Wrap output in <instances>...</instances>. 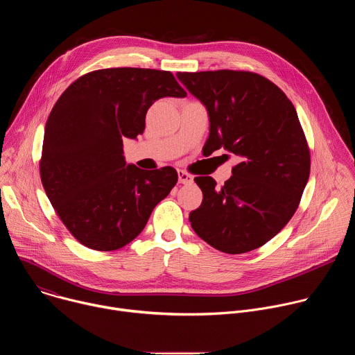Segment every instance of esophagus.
Here are the masks:
<instances>
[{
    "instance_id": "34e87169",
    "label": "esophagus",
    "mask_w": 355,
    "mask_h": 355,
    "mask_svg": "<svg viewBox=\"0 0 355 355\" xmlns=\"http://www.w3.org/2000/svg\"><path fill=\"white\" fill-rule=\"evenodd\" d=\"M178 182L180 184H185V185L192 184L193 182V177L191 174L182 171V170H178Z\"/></svg>"
}]
</instances>
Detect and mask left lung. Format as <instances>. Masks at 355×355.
<instances>
[{"label":"left lung","mask_w":355,"mask_h":355,"mask_svg":"<svg viewBox=\"0 0 355 355\" xmlns=\"http://www.w3.org/2000/svg\"><path fill=\"white\" fill-rule=\"evenodd\" d=\"M209 116L207 153L225 148L240 163L216 188L196 177L204 199L189 214L193 232L227 254L256 250L291 220L311 173V153L295 107L266 77L234 70L177 73Z\"/></svg>","instance_id":"left-lung-1"}]
</instances>
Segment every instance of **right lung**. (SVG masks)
<instances>
[{"mask_svg":"<svg viewBox=\"0 0 355 355\" xmlns=\"http://www.w3.org/2000/svg\"><path fill=\"white\" fill-rule=\"evenodd\" d=\"M164 96H187L170 71L105 69L76 80L50 112L42 184L85 247L111 251L129 244L177 184L173 167L141 170L123 156V139L143 133L147 110Z\"/></svg>","mask_w":355,"mask_h":355,"instance_id":"right-lung-1","label":"right lung"}]
</instances>
